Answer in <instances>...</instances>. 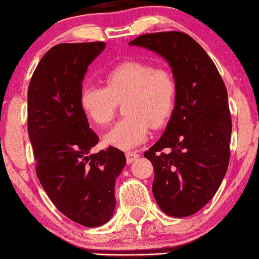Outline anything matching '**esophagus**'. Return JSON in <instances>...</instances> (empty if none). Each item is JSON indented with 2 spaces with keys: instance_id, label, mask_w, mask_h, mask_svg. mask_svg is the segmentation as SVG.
I'll return each mask as SVG.
<instances>
[{
  "instance_id": "1",
  "label": "esophagus",
  "mask_w": 259,
  "mask_h": 259,
  "mask_svg": "<svg viewBox=\"0 0 259 259\" xmlns=\"http://www.w3.org/2000/svg\"><path fill=\"white\" fill-rule=\"evenodd\" d=\"M138 157H140V155H138L136 152H127L126 153V159H127V163H128V164L135 162V160L137 159Z\"/></svg>"
}]
</instances>
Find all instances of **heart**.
<instances>
[{
	"label": "heart",
	"instance_id": "b5f03b06",
	"mask_svg": "<svg viewBox=\"0 0 259 259\" xmlns=\"http://www.w3.org/2000/svg\"><path fill=\"white\" fill-rule=\"evenodd\" d=\"M104 86L86 85L80 104L97 126H107L124 102L126 118L105 136L108 146L130 151L148 140L149 124L163 126L173 112L177 84L173 74L151 63L127 60L113 66L105 75Z\"/></svg>",
	"mask_w": 259,
	"mask_h": 259
}]
</instances>
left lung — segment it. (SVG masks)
I'll use <instances>...</instances> for the list:
<instances>
[{"mask_svg": "<svg viewBox=\"0 0 259 259\" xmlns=\"http://www.w3.org/2000/svg\"><path fill=\"white\" fill-rule=\"evenodd\" d=\"M130 46L155 52L173 71L174 110L144 157L154 168L152 189L160 210L186 218L212 199L229 166L232 122L226 86L206 52L185 33H149Z\"/></svg>", "mask_w": 259, "mask_h": 259, "instance_id": "obj_1", "label": "left lung"}]
</instances>
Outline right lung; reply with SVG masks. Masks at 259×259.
<instances>
[{"label":"right lung","mask_w":259,"mask_h":259,"mask_svg":"<svg viewBox=\"0 0 259 259\" xmlns=\"http://www.w3.org/2000/svg\"><path fill=\"white\" fill-rule=\"evenodd\" d=\"M106 44L62 43L41 58L28 88V135L35 173L60 212L85 227L112 218L116 178L126 165L115 147L91 154L99 137L80 104L88 66Z\"/></svg>","instance_id":"1"}]
</instances>
